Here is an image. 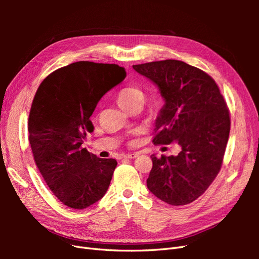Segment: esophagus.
Wrapping results in <instances>:
<instances>
[{
  "label": "esophagus",
  "instance_id": "34e87169",
  "mask_svg": "<svg viewBox=\"0 0 259 259\" xmlns=\"http://www.w3.org/2000/svg\"><path fill=\"white\" fill-rule=\"evenodd\" d=\"M138 156V153H130V154H125L124 158L125 159H136Z\"/></svg>",
  "mask_w": 259,
  "mask_h": 259
}]
</instances>
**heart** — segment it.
Here are the masks:
<instances>
[{"label":"heart","mask_w":259,"mask_h":259,"mask_svg":"<svg viewBox=\"0 0 259 259\" xmlns=\"http://www.w3.org/2000/svg\"><path fill=\"white\" fill-rule=\"evenodd\" d=\"M116 103L123 110L130 112L134 107H143L145 103V94L140 89L131 86V88L123 89L119 92L116 95Z\"/></svg>","instance_id":"b5f03b06"}]
</instances>
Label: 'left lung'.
Here are the masks:
<instances>
[{"instance_id":"8db88e82","label":"left lung","mask_w":259,"mask_h":259,"mask_svg":"<svg viewBox=\"0 0 259 259\" xmlns=\"http://www.w3.org/2000/svg\"><path fill=\"white\" fill-rule=\"evenodd\" d=\"M159 86L165 99L152 143H177V155L156 158L147 187L169 205H186L206 191L222 168L230 112L215 80L184 61L166 59L133 66Z\"/></svg>"}]
</instances>
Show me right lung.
<instances>
[{
	"label": "right lung",
	"instance_id": "obj_1",
	"mask_svg": "<svg viewBox=\"0 0 259 259\" xmlns=\"http://www.w3.org/2000/svg\"><path fill=\"white\" fill-rule=\"evenodd\" d=\"M126 73L115 64L76 61L50 73L32 100L28 133L37 169L65 205L82 209L100 200L116 160L100 159L82 147L94 131L91 115L100 98Z\"/></svg>",
	"mask_w": 259,
	"mask_h": 259
}]
</instances>
